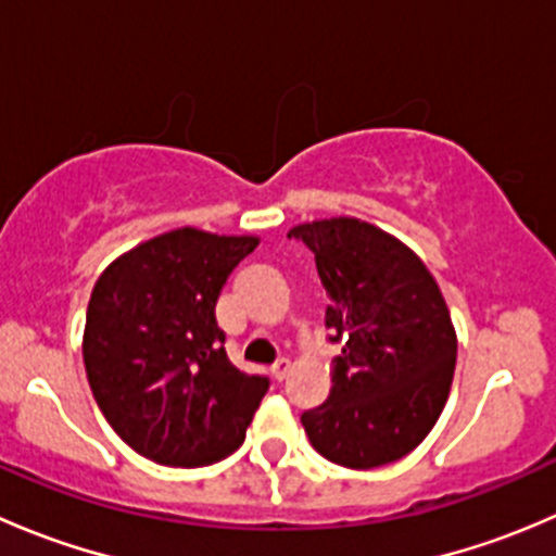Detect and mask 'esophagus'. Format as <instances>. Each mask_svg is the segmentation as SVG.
I'll use <instances>...</instances> for the list:
<instances>
[{
	"instance_id": "1",
	"label": "esophagus",
	"mask_w": 556,
	"mask_h": 556,
	"mask_svg": "<svg viewBox=\"0 0 556 556\" xmlns=\"http://www.w3.org/2000/svg\"><path fill=\"white\" fill-rule=\"evenodd\" d=\"M290 371H293V363H290L288 357H282V361H277L271 366V377L277 379V382H285V379L290 377Z\"/></svg>"
}]
</instances>
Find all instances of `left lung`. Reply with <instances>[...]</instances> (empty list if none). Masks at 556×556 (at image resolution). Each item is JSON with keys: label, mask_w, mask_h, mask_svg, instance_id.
<instances>
[{"label": "left lung", "mask_w": 556, "mask_h": 556, "mask_svg": "<svg viewBox=\"0 0 556 556\" xmlns=\"http://www.w3.org/2000/svg\"><path fill=\"white\" fill-rule=\"evenodd\" d=\"M314 252L328 293L325 328L341 344L330 395L301 414L312 446L344 468L368 470L406 457L444 412L457 336L425 263L357 217L290 228Z\"/></svg>", "instance_id": "obj_1"}]
</instances>
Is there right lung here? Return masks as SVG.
Returning <instances> with one entry per match:
<instances>
[{
	"label": "right lung",
	"mask_w": 556,
	"mask_h": 556,
	"mask_svg": "<svg viewBox=\"0 0 556 556\" xmlns=\"http://www.w3.org/2000/svg\"><path fill=\"white\" fill-rule=\"evenodd\" d=\"M255 247V237L177 228L112 261L93 285L83 333L88 384L142 457L195 468L242 446L268 379L228 361L215 304Z\"/></svg>",
	"instance_id": "add662e5"
}]
</instances>
